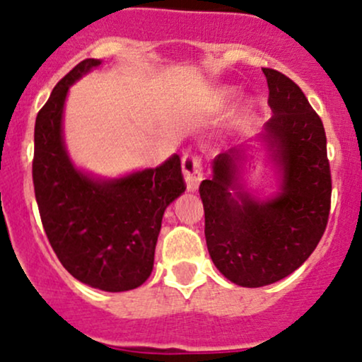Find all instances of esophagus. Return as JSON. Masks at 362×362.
Listing matches in <instances>:
<instances>
[{"instance_id":"34e87169","label":"esophagus","mask_w":362,"mask_h":362,"mask_svg":"<svg viewBox=\"0 0 362 362\" xmlns=\"http://www.w3.org/2000/svg\"><path fill=\"white\" fill-rule=\"evenodd\" d=\"M182 174L186 180V188L188 191H196L199 186V181L203 180V168L202 159L196 154H185L181 159Z\"/></svg>"}]
</instances>
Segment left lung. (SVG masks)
<instances>
[{"mask_svg":"<svg viewBox=\"0 0 362 362\" xmlns=\"http://www.w3.org/2000/svg\"><path fill=\"white\" fill-rule=\"evenodd\" d=\"M272 115L263 139L282 168V188L258 203L236 188V151L220 154L199 185L209 257L226 279L263 287L296 272L322 238L331 211V166L324 124L293 80L263 69Z\"/></svg>","mask_w":362,"mask_h":362,"instance_id":"8db88e82","label":"left lung"}]
</instances>
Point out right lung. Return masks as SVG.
<instances>
[{
	"instance_id": "obj_1",
	"label": "right lung",
	"mask_w": 362,
	"mask_h": 362,
	"mask_svg": "<svg viewBox=\"0 0 362 362\" xmlns=\"http://www.w3.org/2000/svg\"><path fill=\"white\" fill-rule=\"evenodd\" d=\"M97 65L95 58L75 65L40 109L31 174L43 230L65 270L93 288L124 292L153 272L164 209L186 182L180 156L114 181H93L72 166L62 139L65 97Z\"/></svg>"
}]
</instances>
